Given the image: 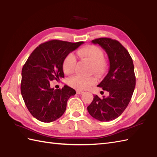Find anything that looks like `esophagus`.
Listing matches in <instances>:
<instances>
[{
  "label": "esophagus",
  "mask_w": 157,
  "mask_h": 157,
  "mask_svg": "<svg viewBox=\"0 0 157 157\" xmlns=\"http://www.w3.org/2000/svg\"><path fill=\"white\" fill-rule=\"evenodd\" d=\"M76 93H77L78 94H83V92L81 90H77L76 91Z\"/></svg>",
  "instance_id": "esophagus-1"
}]
</instances>
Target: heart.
I'll use <instances>...</instances> for the list:
<instances>
[{
	"label": "heart",
	"instance_id": "1",
	"mask_svg": "<svg viewBox=\"0 0 157 157\" xmlns=\"http://www.w3.org/2000/svg\"><path fill=\"white\" fill-rule=\"evenodd\" d=\"M78 56L82 59L90 63V71L97 75H102L106 70V63L104 60V55L100 47L96 45H87L79 49L77 52ZM76 65V58L74 53H70L65 57L63 61V71L67 75L74 72ZM96 78H83L75 75L68 80V84L74 88L84 90L90 88L96 83Z\"/></svg>",
	"mask_w": 157,
	"mask_h": 157
}]
</instances>
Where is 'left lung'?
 Instances as JSON below:
<instances>
[{
    "label": "left lung",
    "instance_id": "1",
    "mask_svg": "<svg viewBox=\"0 0 157 157\" xmlns=\"http://www.w3.org/2000/svg\"><path fill=\"white\" fill-rule=\"evenodd\" d=\"M106 52L110 67L106 76L98 86L109 92L106 98L94 95L87 111L93 118L101 122L117 118L131 100L136 85L134 64L128 51L119 41L102 37L92 40Z\"/></svg>",
    "mask_w": 157,
    "mask_h": 157
}]
</instances>
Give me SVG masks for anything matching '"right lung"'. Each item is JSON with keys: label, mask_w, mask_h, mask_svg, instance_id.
<instances>
[{"label": "right lung", "mask_w": 157, "mask_h": 157, "mask_svg": "<svg viewBox=\"0 0 157 157\" xmlns=\"http://www.w3.org/2000/svg\"><path fill=\"white\" fill-rule=\"evenodd\" d=\"M83 43L51 40L39 45L25 62L21 74V95L29 111L39 121L51 122L60 118L69 98L76 94L66 85L54 90L50 82L64 78L65 57Z\"/></svg>", "instance_id": "1"}]
</instances>
